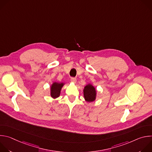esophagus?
Here are the masks:
<instances>
[{"mask_svg": "<svg viewBox=\"0 0 152 152\" xmlns=\"http://www.w3.org/2000/svg\"><path fill=\"white\" fill-rule=\"evenodd\" d=\"M71 82H73V83H76V79L75 77H72L71 78Z\"/></svg>", "mask_w": 152, "mask_h": 152, "instance_id": "esophagus-1", "label": "esophagus"}]
</instances>
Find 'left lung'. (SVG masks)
I'll return each instance as SVG.
<instances>
[{"label":"left lung","mask_w":152,"mask_h":152,"mask_svg":"<svg viewBox=\"0 0 152 152\" xmlns=\"http://www.w3.org/2000/svg\"><path fill=\"white\" fill-rule=\"evenodd\" d=\"M83 96L86 102H94L96 98V90L94 86L90 83L86 85L83 89Z\"/></svg>","instance_id":"left-lung-1"}]
</instances>
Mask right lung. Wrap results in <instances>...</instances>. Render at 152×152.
<instances>
[{
	"label": "right lung",
	"mask_w": 152,
	"mask_h": 152,
	"mask_svg": "<svg viewBox=\"0 0 152 152\" xmlns=\"http://www.w3.org/2000/svg\"><path fill=\"white\" fill-rule=\"evenodd\" d=\"M64 83H58L53 82L50 86V96L52 98L56 99L58 97L61 93V90Z\"/></svg>",
	"instance_id": "right-lung-1"
}]
</instances>
